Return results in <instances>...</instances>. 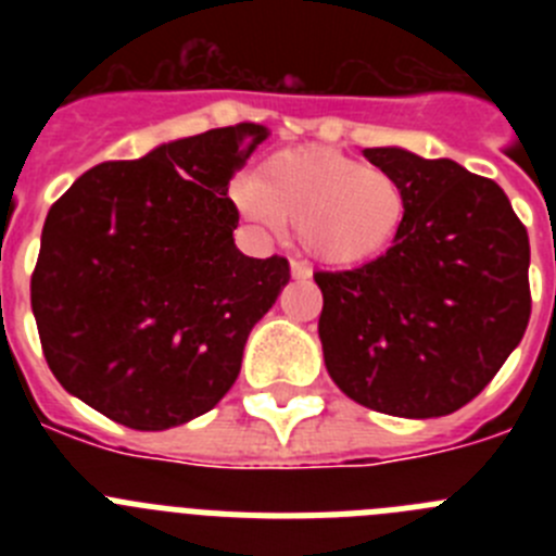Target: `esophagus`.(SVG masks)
Listing matches in <instances>:
<instances>
[{
  "instance_id": "1",
  "label": "esophagus",
  "mask_w": 556,
  "mask_h": 556,
  "mask_svg": "<svg viewBox=\"0 0 556 556\" xmlns=\"http://www.w3.org/2000/svg\"><path fill=\"white\" fill-rule=\"evenodd\" d=\"M289 273H292V278H298V281H306V278H312V269L301 262L289 264Z\"/></svg>"
}]
</instances>
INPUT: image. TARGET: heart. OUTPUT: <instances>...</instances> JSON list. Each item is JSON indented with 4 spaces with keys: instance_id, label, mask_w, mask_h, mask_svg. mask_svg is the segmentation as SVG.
I'll return each mask as SVG.
<instances>
[{
    "instance_id": "obj_1",
    "label": "heart",
    "mask_w": 556,
    "mask_h": 556,
    "mask_svg": "<svg viewBox=\"0 0 556 556\" xmlns=\"http://www.w3.org/2000/svg\"><path fill=\"white\" fill-rule=\"evenodd\" d=\"M236 208L278 230L298 225L303 250L339 269L378 262L404 236L412 200L387 169L331 147H294L269 155L255 178L236 180Z\"/></svg>"
}]
</instances>
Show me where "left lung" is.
<instances>
[{
	"instance_id": "obj_1",
	"label": "left lung",
	"mask_w": 556,
	"mask_h": 556,
	"mask_svg": "<svg viewBox=\"0 0 556 556\" xmlns=\"http://www.w3.org/2000/svg\"><path fill=\"white\" fill-rule=\"evenodd\" d=\"M409 191L404 236L378 262L317 273L333 384L367 409L443 417L473 401L532 314L529 236L495 180L451 159L370 147Z\"/></svg>"
}]
</instances>
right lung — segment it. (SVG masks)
I'll use <instances>...</instances> for the list:
<instances>
[{
	"label": "right lung",
	"mask_w": 556,
	"mask_h": 556,
	"mask_svg": "<svg viewBox=\"0 0 556 556\" xmlns=\"http://www.w3.org/2000/svg\"><path fill=\"white\" fill-rule=\"evenodd\" d=\"M267 136L242 122L105 161L49 208L29 301L68 395L164 431L233 387L250 331L289 283L287 258L233 242L228 184Z\"/></svg>",
	"instance_id": "obj_1"
}]
</instances>
